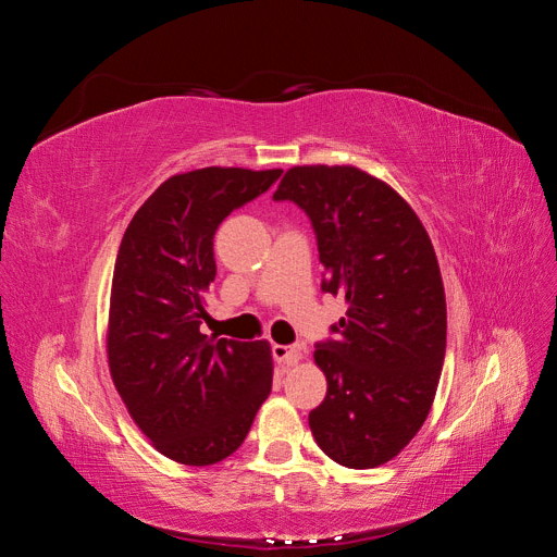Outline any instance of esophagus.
<instances>
[{
    "label": "esophagus",
    "instance_id": "esophagus-1",
    "mask_svg": "<svg viewBox=\"0 0 557 557\" xmlns=\"http://www.w3.org/2000/svg\"><path fill=\"white\" fill-rule=\"evenodd\" d=\"M274 358H276V362H281L285 367H295L301 360V350H299V346H281V344H276L274 346Z\"/></svg>",
    "mask_w": 557,
    "mask_h": 557
}]
</instances>
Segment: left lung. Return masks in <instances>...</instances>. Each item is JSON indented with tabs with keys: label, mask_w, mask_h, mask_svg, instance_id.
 Instances as JSON below:
<instances>
[{
	"label": "left lung",
	"mask_w": 557,
	"mask_h": 557,
	"mask_svg": "<svg viewBox=\"0 0 557 557\" xmlns=\"http://www.w3.org/2000/svg\"><path fill=\"white\" fill-rule=\"evenodd\" d=\"M274 199L311 218L323 290L346 301L336 339L315 346L327 395L313 440L348 469L393 460L423 428L446 352V295L430 234L385 181L350 164H301Z\"/></svg>",
	"instance_id": "left-lung-1"
}]
</instances>
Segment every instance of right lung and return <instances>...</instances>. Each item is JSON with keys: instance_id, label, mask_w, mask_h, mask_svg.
Wrapping results in <instances>:
<instances>
[{"instance_id": "obj_1", "label": "right lung", "mask_w": 557, "mask_h": 557, "mask_svg": "<svg viewBox=\"0 0 557 557\" xmlns=\"http://www.w3.org/2000/svg\"><path fill=\"white\" fill-rule=\"evenodd\" d=\"M281 170L166 178L129 221L111 281L107 356L134 423L166 458L207 467L237 450L272 393V346L201 334L215 278L213 234Z\"/></svg>"}]
</instances>
